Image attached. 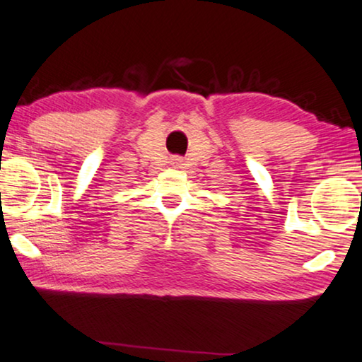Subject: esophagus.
<instances>
[{
    "label": "esophagus",
    "instance_id": "esophagus-1",
    "mask_svg": "<svg viewBox=\"0 0 362 362\" xmlns=\"http://www.w3.org/2000/svg\"><path fill=\"white\" fill-rule=\"evenodd\" d=\"M173 165H181V158H173Z\"/></svg>",
    "mask_w": 362,
    "mask_h": 362
}]
</instances>
